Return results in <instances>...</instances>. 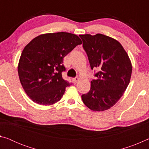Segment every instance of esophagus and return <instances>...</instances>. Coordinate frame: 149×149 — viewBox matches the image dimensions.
I'll return each instance as SVG.
<instances>
[{"instance_id":"esophagus-1","label":"esophagus","mask_w":149,"mask_h":149,"mask_svg":"<svg viewBox=\"0 0 149 149\" xmlns=\"http://www.w3.org/2000/svg\"><path fill=\"white\" fill-rule=\"evenodd\" d=\"M72 80H73V82H74V84H76V83H77L78 81H79V78H78V77H74V78H73Z\"/></svg>"}]
</instances>
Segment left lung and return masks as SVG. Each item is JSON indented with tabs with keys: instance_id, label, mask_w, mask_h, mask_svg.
Returning <instances> with one entry per match:
<instances>
[{
	"instance_id": "obj_1",
	"label": "left lung",
	"mask_w": 149,
	"mask_h": 149,
	"mask_svg": "<svg viewBox=\"0 0 149 149\" xmlns=\"http://www.w3.org/2000/svg\"><path fill=\"white\" fill-rule=\"evenodd\" d=\"M91 68H97V78L91 81V89L81 96L85 106L93 111L113 107L130 84L132 65L129 56L117 40L97 33L79 35Z\"/></svg>"
}]
</instances>
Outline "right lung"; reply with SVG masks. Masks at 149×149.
<instances>
[{
  "label": "right lung",
  "instance_id": "1",
  "mask_svg": "<svg viewBox=\"0 0 149 149\" xmlns=\"http://www.w3.org/2000/svg\"><path fill=\"white\" fill-rule=\"evenodd\" d=\"M81 43L76 35L58 32L40 35L24 47L17 70L23 89L33 101L47 106L61 99L71 85L62 76L65 70L63 58Z\"/></svg>",
  "mask_w": 149,
  "mask_h": 149
}]
</instances>
